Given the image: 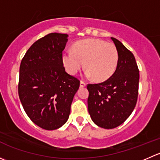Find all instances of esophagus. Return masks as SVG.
Masks as SVG:
<instances>
[{"mask_svg": "<svg viewBox=\"0 0 160 160\" xmlns=\"http://www.w3.org/2000/svg\"><path fill=\"white\" fill-rule=\"evenodd\" d=\"M80 88H84V87H86V83L83 81H80Z\"/></svg>", "mask_w": 160, "mask_h": 160, "instance_id": "esophagus-1", "label": "esophagus"}]
</instances>
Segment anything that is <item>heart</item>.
I'll list each match as a JSON object with an SVG mask.
<instances>
[{
	"mask_svg": "<svg viewBox=\"0 0 160 160\" xmlns=\"http://www.w3.org/2000/svg\"><path fill=\"white\" fill-rule=\"evenodd\" d=\"M62 63L67 72L75 75L84 62L85 76L97 82L108 80L118 63V52L114 44L98 38H87L74 43L72 52H65Z\"/></svg>",
	"mask_w": 160,
	"mask_h": 160,
	"instance_id": "obj_1",
	"label": "heart"
}]
</instances>
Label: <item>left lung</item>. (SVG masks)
I'll list each match as a JSON object with an SVG mask.
<instances>
[{
    "label": "left lung",
    "instance_id": "1",
    "mask_svg": "<svg viewBox=\"0 0 160 160\" xmlns=\"http://www.w3.org/2000/svg\"><path fill=\"white\" fill-rule=\"evenodd\" d=\"M118 52L114 73L106 81L88 84V111L98 126L111 129L130 116L138 98L139 71L132 52L120 41L111 38Z\"/></svg>",
    "mask_w": 160,
    "mask_h": 160
}]
</instances>
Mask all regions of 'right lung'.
I'll return each mask as SVG.
<instances>
[{"label": "right lung", "instance_id": "obj_1", "mask_svg": "<svg viewBox=\"0 0 160 160\" xmlns=\"http://www.w3.org/2000/svg\"><path fill=\"white\" fill-rule=\"evenodd\" d=\"M67 38L55 32L37 40L20 65V101L31 120L46 130L57 129L67 122L80 87V80L67 73L62 63Z\"/></svg>", "mask_w": 160, "mask_h": 160}]
</instances>
